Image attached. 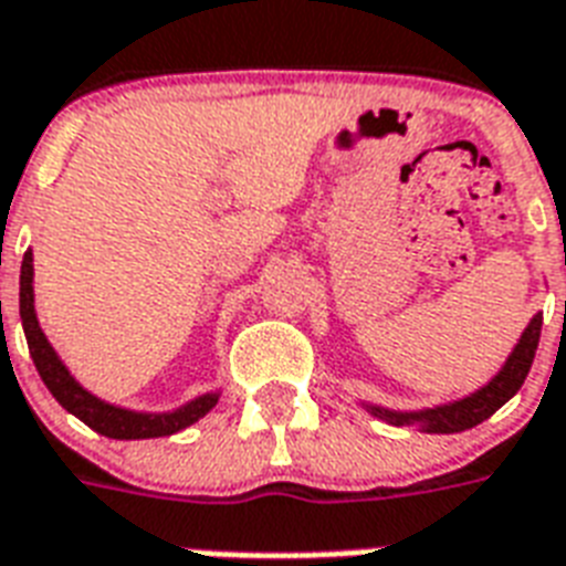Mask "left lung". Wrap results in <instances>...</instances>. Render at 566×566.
I'll return each instance as SVG.
<instances>
[{"label": "left lung", "mask_w": 566, "mask_h": 566, "mask_svg": "<svg viewBox=\"0 0 566 566\" xmlns=\"http://www.w3.org/2000/svg\"><path fill=\"white\" fill-rule=\"evenodd\" d=\"M541 324L543 315H534L496 378L490 380L488 387H481L479 392L461 398V401L428 407V410H413V413H401V410H387V407L375 405H366V410L371 416H378V419H387L389 424H419L424 433H458L467 431V428H475V424L496 413L507 398H514L520 392L525 375L532 369L537 343H541Z\"/></svg>", "instance_id": "1"}]
</instances>
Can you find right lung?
<instances>
[{
    "label": "right lung",
    "mask_w": 566,
    "mask_h": 566,
    "mask_svg": "<svg viewBox=\"0 0 566 566\" xmlns=\"http://www.w3.org/2000/svg\"><path fill=\"white\" fill-rule=\"evenodd\" d=\"M32 280V251H25L23 265H20V318H23L25 343H29V352H32L34 369H38L41 380L46 384V389L55 396V401L67 413L82 419L87 428H94L96 433L112 437V440H150V437H168V433L182 431L188 424H195L197 419H203L218 405V392H206V396H197L195 401H188V405L177 407L170 413H138V410L115 407L103 401V398L91 396L82 384H76V378L61 363L50 339L43 336L38 315H34Z\"/></svg>",
    "instance_id": "right-lung-1"
}]
</instances>
